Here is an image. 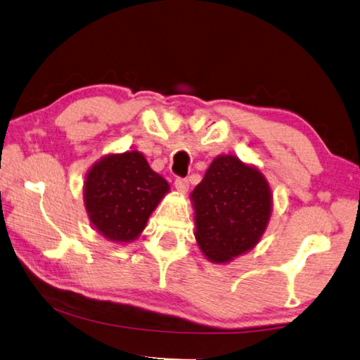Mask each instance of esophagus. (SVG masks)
<instances>
[{
	"label": "esophagus",
	"instance_id": "34e87169",
	"mask_svg": "<svg viewBox=\"0 0 360 360\" xmlns=\"http://www.w3.org/2000/svg\"><path fill=\"white\" fill-rule=\"evenodd\" d=\"M174 187H176V191H178V192L186 193L188 191V179L178 178L174 181Z\"/></svg>",
	"mask_w": 360,
	"mask_h": 360
}]
</instances>
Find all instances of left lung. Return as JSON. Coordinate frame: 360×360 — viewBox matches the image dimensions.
<instances>
[{
  "label": "left lung",
  "instance_id": "8db88e82",
  "mask_svg": "<svg viewBox=\"0 0 360 360\" xmlns=\"http://www.w3.org/2000/svg\"><path fill=\"white\" fill-rule=\"evenodd\" d=\"M195 238L214 263H228L258 244L272 211L263 173L234 155H219L193 188Z\"/></svg>",
  "mask_w": 360,
  "mask_h": 360
}]
</instances>
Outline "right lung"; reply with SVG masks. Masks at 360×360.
Here are the masks:
<instances>
[{
  "mask_svg": "<svg viewBox=\"0 0 360 360\" xmlns=\"http://www.w3.org/2000/svg\"><path fill=\"white\" fill-rule=\"evenodd\" d=\"M169 191L139 151L96 162L84 181V207L91 224L115 243H130L145 230L149 215Z\"/></svg>",
  "mask_w": 360,
  "mask_h": 360,
  "instance_id": "obj_1",
  "label": "right lung"
}]
</instances>
